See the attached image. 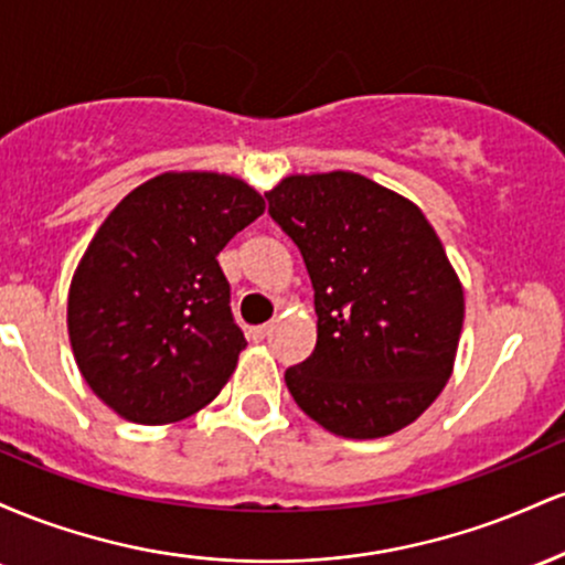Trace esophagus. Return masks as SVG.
<instances>
[{
    "label": "esophagus",
    "instance_id": "34e87169",
    "mask_svg": "<svg viewBox=\"0 0 565 565\" xmlns=\"http://www.w3.org/2000/svg\"><path fill=\"white\" fill-rule=\"evenodd\" d=\"M270 332H274V323H260V327H252V329H249V337H252V340H255V342H263L265 337H268Z\"/></svg>",
    "mask_w": 565,
    "mask_h": 565
}]
</instances>
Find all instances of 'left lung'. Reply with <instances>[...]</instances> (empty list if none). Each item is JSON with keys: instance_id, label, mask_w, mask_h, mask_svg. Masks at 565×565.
<instances>
[{"instance_id": "8db88e82", "label": "left lung", "mask_w": 565, "mask_h": 565, "mask_svg": "<svg viewBox=\"0 0 565 565\" xmlns=\"http://www.w3.org/2000/svg\"><path fill=\"white\" fill-rule=\"evenodd\" d=\"M300 249L319 316L316 348L284 380L342 438L412 425L451 377L462 284L419 206L355 172L291 174L265 193Z\"/></svg>"}]
</instances>
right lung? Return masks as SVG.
I'll list each match as a JSON object with an SVG mask.
<instances>
[{
    "label": "right lung",
    "mask_w": 565,
    "mask_h": 565,
    "mask_svg": "<svg viewBox=\"0 0 565 565\" xmlns=\"http://www.w3.org/2000/svg\"><path fill=\"white\" fill-rule=\"evenodd\" d=\"M265 212L217 172H164L127 193L84 252L68 291L76 366L103 404L167 425L210 404L246 348L223 246Z\"/></svg>",
    "instance_id": "right-lung-1"
}]
</instances>
